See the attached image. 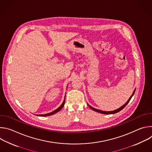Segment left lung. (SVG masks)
<instances>
[{
  "label": "left lung",
  "mask_w": 152,
  "mask_h": 152,
  "mask_svg": "<svg viewBox=\"0 0 152 152\" xmlns=\"http://www.w3.org/2000/svg\"><path fill=\"white\" fill-rule=\"evenodd\" d=\"M135 90H134V93H133V94H132V95L130 97V98L129 99V100H127V102L124 104V105H123L121 107H120V108H118V109H117V110H114V111H101V110H97V109H95V108H94V107H91V106H90V105H88L89 106H90V107L91 108V110H93V111H96V112H97V113H101V114H115V113H118V112H119V111H120L121 110H122L123 108L127 104V103L129 102V101L131 100V98L132 97V96H134V93H135Z\"/></svg>",
  "instance_id": "1"
}]
</instances>
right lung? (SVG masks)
I'll return each mask as SVG.
<instances>
[{
	"instance_id": "right-lung-1",
	"label": "right lung",
	"mask_w": 152,
	"mask_h": 152,
	"mask_svg": "<svg viewBox=\"0 0 152 152\" xmlns=\"http://www.w3.org/2000/svg\"><path fill=\"white\" fill-rule=\"evenodd\" d=\"M65 101H66V100L64 99V102H63V103H62V104L58 108V109H56V110H55L54 111H53V112H52V113H49V114H41V115H38V116H41V117H46V116H49V115H52V114H55V113H58V111H59L62 108V107L64 106V103H65Z\"/></svg>"
}]
</instances>
